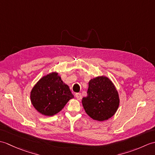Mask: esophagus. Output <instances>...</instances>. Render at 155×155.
I'll return each mask as SVG.
<instances>
[{"instance_id": "1", "label": "esophagus", "mask_w": 155, "mask_h": 155, "mask_svg": "<svg viewBox=\"0 0 155 155\" xmlns=\"http://www.w3.org/2000/svg\"><path fill=\"white\" fill-rule=\"evenodd\" d=\"M75 97L77 98V99L78 101H81V98H82L81 94V93H76V94H75Z\"/></svg>"}]
</instances>
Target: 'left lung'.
Returning a JSON list of instances; mask_svg holds the SVG:
<instances>
[{
	"instance_id": "1",
	"label": "left lung",
	"mask_w": 155,
	"mask_h": 155,
	"mask_svg": "<svg viewBox=\"0 0 155 155\" xmlns=\"http://www.w3.org/2000/svg\"><path fill=\"white\" fill-rule=\"evenodd\" d=\"M119 103V94L116 87L104 76H98L89 81L87 96L82 99L86 113L97 121L109 119L116 113Z\"/></svg>"
}]
</instances>
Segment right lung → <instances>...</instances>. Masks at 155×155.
Listing matches in <instances>:
<instances>
[{"mask_svg": "<svg viewBox=\"0 0 155 155\" xmlns=\"http://www.w3.org/2000/svg\"><path fill=\"white\" fill-rule=\"evenodd\" d=\"M32 106L39 113L51 117L59 113L74 95L57 72L43 76L30 93Z\"/></svg>", "mask_w": 155, "mask_h": 155, "instance_id": "add662e5", "label": "right lung"}]
</instances>
